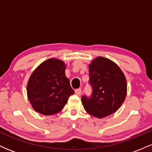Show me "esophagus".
<instances>
[{
  "instance_id": "obj_1",
  "label": "esophagus",
  "mask_w": 152,
  "mask_h": 152,
  "mask_svg": "<svg viewBox=\"0 0 152 152\" xmlns=\"http://www.w3.org/2000/svg\"><path fill=\"white\" fill-rule=\"evenodd\" d=\"M81 92H82L81 88H78V89L75 90V94H76V95H78V96L81 95Z\"/></svg>"
}]
</instances>
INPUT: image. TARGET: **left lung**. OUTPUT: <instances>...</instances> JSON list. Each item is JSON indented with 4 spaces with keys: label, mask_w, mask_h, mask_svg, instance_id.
Masks as SVG:
<instances>
[{
    "label": "left lung",
    "mask_w": 152,
    "mask_h": 152,
    "mask_svg": "<svg viewBox=\"0 0 152 152\" xmlns=\"http://www.w3.org/2000/svg\"><path fill=\"white\" fill-rule=\"evenodd\" d=\"M89 84L92 93L81 97L88 114L104 118L113 114L124 102L127 83L124 74L115 63L104 57L95 58L89 65Z\"/></svg>",
    "instance_id": "left-lung-1"
}]
</instances>
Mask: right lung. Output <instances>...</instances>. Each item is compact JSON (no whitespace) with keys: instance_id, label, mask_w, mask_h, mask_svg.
Listing matches in <instances>:
<instances>
[{"instance_id":"add662e5","label":"right lung","mask_w":152,"mask_h":152,"mask_svg":"<svg viewBox=\"0 0 152 152\" xmlns=\"http://www.w3.org/2000/svg\"><path fill=\"white\" fill-rule=\"evenodd\" d=\"M65 68L61 61L50 58L34 71L27 85V94L35 111L43 115L57 114L74 94L66 77Z\"/></svg>"}]
</instances>
